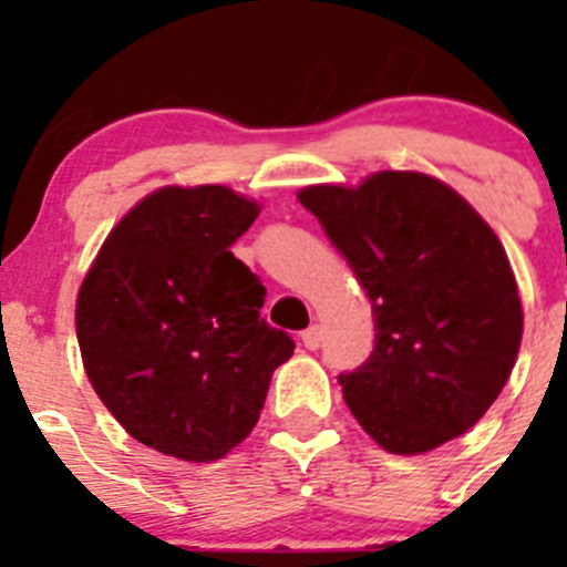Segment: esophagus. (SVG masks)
I'll use <instances>...</instances> for the list:
<instances>
[{
    "label": "esophagus",
    "instance_id": "esophagus-1",
    "mask_svg": "<svg viewBox=\"0 0 567 567\" xmlns=\"http://www.w3.org/2000/svg\"><path fill=\"white\" fill-rule=\"evenodd\" d=\"M300 340H303V346H307V349H312V352H315V349H318V346H320V340H323V329H320L318 323H315V327H309L307 332L300 334Z\"/></svg>",
    "mask_w": 567,
    "mask_h": 567
}]
</instances>
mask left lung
<instances>
[{
	"instance_id": "1",
	"label": "left lung",
	"mask_w": 567,
	"mask_h": 567,
	"mask_svg": "<svg viewBox=\"0 0 567 567\" xmlns=\"http://www.w3.org/2000/svg\"><path fill=\"white\" fill-rule=\"evenodd\" d=\"M372 298L374 352L340 374L365 434L392 454L432 452L503 392L523 307L494 229L423 173L369 175L358 189L298 193Z\"/></svg>"
}]
</instances>
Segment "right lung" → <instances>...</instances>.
Segmentation results:
<instances>
[{"label": "right lung", "instance_id": "add662e5", "mask_svg": "<svg viewBox=\"0 0 567 567\" xmlns=\"http://www.w3.org/2000/svg\"><path fill=\"white\" fill-rule=\"evenodd\" d=\"M258 204L229 187H164L99 249L76 300L84 372L138 443L213 463L258 423L295 352L260 318L267 289L229 252Z\"/></svg>", "mask_w": 567, "mask_h": 567}]
</instances>
